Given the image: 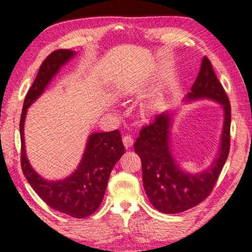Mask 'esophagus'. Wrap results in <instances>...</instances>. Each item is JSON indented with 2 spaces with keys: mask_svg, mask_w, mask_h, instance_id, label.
<instances>
[{
  "mask_svg": "<svg viewBox=\"0 0 252 252\" xmlns=\"http://www.w3.org/2000/svg\"><path fill=\"white\" fill-rule=\"evenodd\" d=\"M123 144H124V146H125L126 150H128V148L133 146L134 139H133V137H131V136L126 135V136H124V137H123Z\"/></svg>",
  "mask_w": 252,
  "mask_h": 252,
  "instance_id": "esophagus-1",
  "label": "esophagus"
}]
</instances>
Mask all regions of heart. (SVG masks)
Instances as JSON below:
<instances>
[{"mask_svg":"<svg viewBox=\"0 0 252 252\" xmlns=\"http://www.w3.org/2000/svg\"><path fill=\"white\" fill-rule=\"evenodd\" d=\"M158 104H159V101H151V102H148V104L145 107H144V109H143L144 115H146V116L153 115L155 111L158 110Z\"/></svg>","mask_w":252,"mask_h":252,"instance_id":"obj_1","label":"heart"}]
</instances>
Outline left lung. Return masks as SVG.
<instances>
[{"label": "left lung", "mask_w": 252, "mask_h": 252, "mask_svg": "<svg viewBox=\"0 0 252 252\" xmlns=\"http://www.w3.org/2000/svg\"><path fill=\"white\" fill-rule=\"evenodd\" d=\"M208 99L223 109V125L218 153L203 171L191 173L181 166L172 153L173 122L179 109H168L150 126L144 127L134 145L142 160L144 189L153 207L167 214L180 213L201 203L210 192L228 158L230 150L231 107L223 87L207 57L202 59L196 80L185 102Z\"/></svg>", "instance_id": "obj_1"}]
</instances>
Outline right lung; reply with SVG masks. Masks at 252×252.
I'll use <instances>...</instances> for the list:
<instances>
[{
  "instance_id": "add662e5",
  "label": "right lung",
  "mask_w": 252,
  "mask_h": 252,
  "mask_svg": "<svg viewBox=\"0 0 252 252\" xmlns=\"http://www.w3.org/2000/svg\"><path fill=\"white\" fill-rule=\"evenodd\" d=\"M76 55V51L60 49L45 58L24 99L20 119V135L22 171L32 189L50 208L82 219L99 208L104 199L111 170L125 153L118 129L90 134L76 170L69 176L57 181L47 180L36 173L28 159L24 142V122L28 108L44 93L60 69Z\"/></svg>"
}]
</instances>
